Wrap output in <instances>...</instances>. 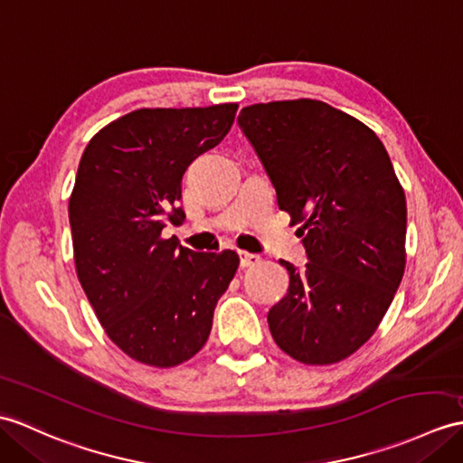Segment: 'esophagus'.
<instances>
[{"label": "esophagus", "mask_w": 463, "mask_h": 463, "mask_svg": "<svg viewBox=\"0 0 463 463\" xmlns=\"http://www.w3.org/2000/svg\"><path fill=\"white\" fill-rule=\"evenodd\" d=\"M260 260L262 258L258 256V254H252V252H241V266L242 268H250V266H256V264H260Z\"/></svg>", "instance_id": "34e87169"}]
</instances>
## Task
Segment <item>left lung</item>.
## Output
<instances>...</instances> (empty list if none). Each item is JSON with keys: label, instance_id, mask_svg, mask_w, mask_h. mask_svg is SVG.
<instances>
[{"label": "left lung", "instance_id": "left-lung-1", "mask_svg": "<svg viewBox=\"0 0 463 463\" xmlns=\"http://www.w3.org/2000/svg\"><path fill=\"white\" fill-rule=\"evenodd\" d=\"M239 126L276 189L278 207L304 222L307 264L268 311L278 347L306 364L349 357L389 309L404 274L406 199L371 128L311 100L252 104Z\"/></svg>", "mask_w": 463, "mask_h": 463}]
</instances>
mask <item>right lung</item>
I'll use <instances>...</instances> for the list:
<instances>
[{
	"mask_svg": "<svg viewBox=\"0 0 463 463\" xmlns=\"http://www.w3.org/2000/svg\"><path fill=\"white\" fill-rule=\"evenodd\" d=\"M236 109L134 110L102 128L80 157L69 201L80 286L109 337L152 367L201 351L239 268L232 250L193 252L161 236L167 221H185L181 177L227 136Z\"/></svg>",
	"mask_w": 463,
	"mask_h": 463,
	"instance_id": "1",
	"label": "right lung"
}]
</instances>
